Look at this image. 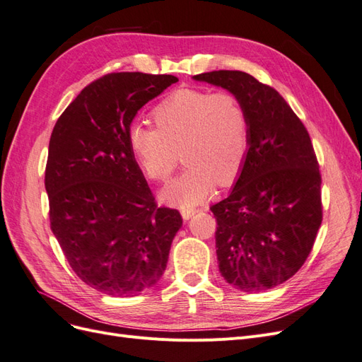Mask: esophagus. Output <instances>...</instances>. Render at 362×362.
<instances>
[{
    "instance_id": "obj_1",
    "label": "esophagus",
    "mask_w": 362,
    "mask_h": 362,
    "mask_svg": "<svg viewBox=\"0 0 362 362\" xmlns=\"http://www.w3.org/2000/svg\"><path fill=\"white\" fill-rule=\"evenodd\" d=\"M196 211H198L196 208H182L181 216H182L184 221H189V218H192V216L196 214Z\"/></svg>"
}]
</instances>
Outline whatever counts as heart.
I'll return each mask as SVG.
<instances>
[{
	"label": "heart",
	"instance_id": "1",
	"mask_svg": "<svg viewBox=\"0 0 362 362\" xmlns=\"http://www.w3.org/2000/svg\"><path fill=\"white\" fill-rule=\"evenodd\" d=\"M157 127L133 124L128 144L148 178L168 180L180 161L184 170L161 190V199L192 206L218 185H229L242 172L249 149V120L231 92L194 87L173 90L154 108Z\"/></svg>",
	"mask_w": 362,
	"mask_h": 362
}]
</instances>
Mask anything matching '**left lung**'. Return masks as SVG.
I'll use <instances>...</instances> for the list:
<instances>
[{"instance_id": "left-lung-1", "label": "left lung", "mask_w": 362, "mask_h": 362, "mask_svg": "<svg viewBox=\"0 0 362 362\" xmlns=\"http://www.w3.org/2000/svg\"><path fill=\"white\" fill-rule=\"evenodd\" d=\"M193 80L234 93L249 120L245 166L228 198L210 208L218 272L246 293L273 288L303 266L322 225V177L310 134L273 87L246 72Z\"/></svg>"}]
</instances>
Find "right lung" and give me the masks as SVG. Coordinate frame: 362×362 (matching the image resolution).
<instances>
[{"label": "right lung", "instance_id": "add662e5", "mask_svg": "<svg viewBox=\"0 0 362 362\" xmlns=\"http://www.w3.org/2000/svg\"><path fill=\"white\" fill-rule=\"evenodd\" d=\"M178 78L113 72L86 86L54 125L45 169L52 234L87 286L136 296L166 270L180 211L157 206L129 149L137 112Z\"/></svg>", "mask_w": 362, "mask_h": 362}]
</instances>
